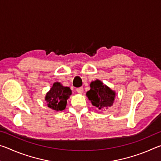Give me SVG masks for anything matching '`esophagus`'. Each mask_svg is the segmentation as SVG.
Returning <instances> with one entry per match:
<instances>
[{"instance_id":"obj_1","label":"esophagus","mask_w":161,"mask_h":161,"mask_svg":"<svg viewBox=\"0 0 161 161\" xmlns=\"http://www.w3.org/2000/svg\"><path fill=\"white\" fill-rule=\"evenodd\" d=\"M77 92H78V93H80V94L83 93L84 88H83V87H79V88L77 89Z\"/></svg>"}]
</instances>
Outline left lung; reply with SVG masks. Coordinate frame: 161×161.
I'll return each mask as SVG.
<instances>
[{
	"label": "left lung",
	"mask_w": 161,
	"mask_h": 161,
	"mask_svg": "<svg viewBox=\"0 0 161 161\" xmlns=\"http://www.w3.org/2000/svg\"><path fill=\"white\" fill-rule=\"evenodd\" d=\"M90 88V90L86 92V97L98 109L103 110L113 105L116 97L115 92L103 84L102 81L99 80L92 81Z\"/></svg>",
	"instance_id": "left-lung-1"
}]
</instances>
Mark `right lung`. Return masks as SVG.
Returning a JSON list of instances; mask_svg holds the SVG:
<instances>
[{
	"label": "right lung",
	"mask_w": 161,
	"mask_h": 161,
	"mask_svg": "<svg viewBox=\"0 0 161 161\" xmlns=\"http://www.w3.org/2000/svg\"><path fill=\"white\" fill-rule=\"evenodd\" d=\"M72 94L69 87L62 86L60 82H54L45 96L49 108L54 111H62L66 108L67 100Z\"/></svg>",
	"instance_id": "obj_1"
}]
</instances>
